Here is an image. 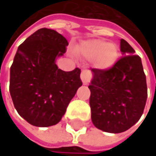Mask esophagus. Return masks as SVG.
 <instances>
[{"label":"esophagus","mask_w":156,"mask_h":156,"mask_svg":"<svg viewBox=\"0 0 156 156\" xmlns=\"http://www.w3.org/2000/svg\"><path fill=\"white\" fill-rule=\"evenodd\" d=\"M80 78H81L84 85H87L92 79V74H91V72L89 70L83 69L81 71V74H80Z\"/></svg>","instance_id":"obj_1"}]
</instances>
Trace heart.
<instances>
[{"mask_svg":"<svg viewBox=\"0 0 156 156\" xmlns=\"http://www.w3.org/2000/svg\"><path fill=\"white\" fill-rule=\"evenodd\" d=\"M77 51L88 58H94L95 65L102 69L111 68L118 57L117 46L101 40L85 41L77 48Z\"/></svg>","mask_w":156,"mask_h":156,"instance_id":"1","label":"heart"}]
</instances>
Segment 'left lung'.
Here are the masks:
<instances>
[{
  "mask_svg": "<svg viewBox=\"0 0 156 156\" xmlns=\"http://www.w3.org/2000/svg\"><path fill=\"white\" fill-rule=\"evenodd\" d=\"M121 57L108 69H92L89 105L94 126L108 133H122L143 115L147 98L146 78L141 58L125 40Z\"/></svg>",
  "mask_w": 156,
  "mask_h": 156,
  "instance_id": "obj_1",
  "label": "left lung"
}]
</instances>
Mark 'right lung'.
<instances>
[{
  "instance_id": "add662e5",
  "label": "right lung",
  "mask_w": 156,
  "mask_h": 156,
  "mask_svg": "<svg viewBox=\"0 0 156 156\" xmlns=\"http://www.w3.org/2000/svg\"><path fill=\"white\" fill-rule=\"evenodd\" d=\"M68 41L54 30L42 28L21 43L10 73V94L19 115L40 127L58 124L82 86L80 69L63 71L55 61Z\"/></svg>"
}]
</instances>
